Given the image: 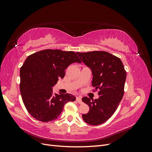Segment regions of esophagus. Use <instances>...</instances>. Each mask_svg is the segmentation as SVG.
<instances>
[{"mask_svg": "<svg viewBox=\"0 0 152 152\" xmlns=\"http://www.w3.org/2000/svg\"><path fill=\"white\" fill-rule=\"evenodd\" d=\"M76 101L78 102V103H79V104H82V103L81 97H77L76 98Z\"/></svg>", "mask_w": 152, "mask_h": 152, "instance_id": "obj_1", "label": "esophagus"}]
</instances>
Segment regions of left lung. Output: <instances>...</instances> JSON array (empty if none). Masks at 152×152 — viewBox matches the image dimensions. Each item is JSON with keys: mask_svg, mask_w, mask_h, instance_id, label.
Masks as SVG:
<instances>
[{"mask_svg": "<svg viewBox=\"0 0 152 152\" xmlns=\"http://www.w3.org/2000/svg\"><path fill=\"white\" fill-rule=\"evenodd\" d=\"M80 58L92 70L93 92L98 91L99 98L91 100L82 98L89 112L82 115L88 124L98 126L105 122L116 111L124 93L126 71L121 59L106 51L77 53Z\"/></svg>", "mask_w": 152, "mask_h": 152, "instance_id": "1", "label": "left lung"}]
</instances>
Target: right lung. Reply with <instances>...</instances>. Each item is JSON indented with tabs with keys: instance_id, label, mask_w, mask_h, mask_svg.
I'll list each match as a JSON object with an SVG mask.
<instances>
[{
	"instance_id": "right-lung-1",
	"label": "right lung",
	"mask_w": 152,
	"mask_h": 152,
	"mask_svg": "<svg viewBox=\"0 0 152 152\" xmlns=\"http://www.w3.org/2000/svg\"><path fill=\"white\" fill-rule=\"evenodd\" d=\"M82 61L73 51L45 49L27 57L20 68V89L28 112L37 121L48 122L56 119L65 104L74 102L70 94L53 93V86L65 75L73 63Z\"/></svg>"
}]
</instances>
